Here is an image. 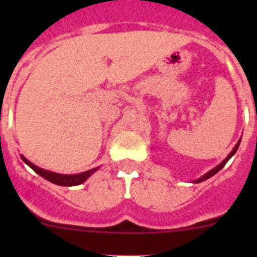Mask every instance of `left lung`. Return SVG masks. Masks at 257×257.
I'll return each mask as SVG.
<instances>
[{
    "mask_svg": "<svg viewBox=\"0 0 257 257\" xmlns=\"http://www.w3.org/2000/svg\"><path fill=\"white\" fill-rule=\"evenodd\" d=\"M240 142H241V139H240V141H239V142H237V144H236V145H235V148H234V149H232V152H231V153H230V154H229V155H227V157H226V158H225V159H224V160H222V162H221V163H220V164H219V165H217V167H215V168H214V169H211V170H210V172H208V173H206V174H204V175H203V177H201V178H199V179H196V180H194V183H201V181H204V180H206V179L211 178V177H212V175H215V174H216V173H217V172H220V170H221V169H222V168H224V167H225V164H226V163H227V162H229V159H230V158H231V157H232V155H234V154H235V153H236L237 148H239V145H240Z\"/></svg>",
    "mask_w": 257,
    "mask_h": 257,
    "instance_id": "8db88e82",
    "label": "left lung"
}]
</instances>
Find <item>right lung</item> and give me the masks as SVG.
<instances>
[{
	"label": "right lung",
	"instance_id": "right-lung-1",
	"mask_svg": "<svg viewBox=\"0 0 257 257\" xmlns=\"http://www.w3.org/2000/svg\"><path fill=\"white\" fill-rule=\"evenodd\" d=\"M21 159L26 163L30 168H32L38 175H41L42 178H45L46 180L51 181V183L57 184V185L61 186H74V185H79V184L84 183L90 175L93 174L94 172H97L98 168H94V169L87 170L84 173H80V174H74V175H64V174H58V173H53V172H48V170L42 169V168H38L37 165L32 164L30 160L26 159L23 155H21Z\"/></svg>",
	"mask_w": 257,
	"mask_h": 257
}]
</instances>
